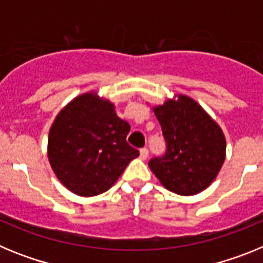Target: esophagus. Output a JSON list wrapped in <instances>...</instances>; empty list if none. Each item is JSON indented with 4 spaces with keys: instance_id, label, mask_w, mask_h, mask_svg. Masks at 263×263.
<instances>
[{
    "instance_id": "34e87169",
    "label": "esophagus",
    "mask_w": 263,
    "mask_h": 263,
    "mask_svg": "<svg viewBox=\"0 0 263 263\" xmlns=\"http://www.w3.org/2000/svg\"><path fill=\"white\" fill-rule=\"evenodd\" d=\"M147 157H148L147 148H146V147L141 148V150H139V158H141L142 160H145V159H147Z\"/></svg>"
}]
</instances>
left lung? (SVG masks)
Segmentation results:
<instances>
[{"instance_id": "1", "label": "left lung", "mask_w": 263, "mask_h": 263, "mask_svg": "<svg viewBox=\"0 0 263 263\" xmlns=\"http://www.w3.org/2000/svg\"><path fill=\"white\" fill-rule=\"evenodd\" d=\"M159 121L166 154L148 162L164 188L183 196L204 191L225 160L227 142L221 127L191 97L178 95L153 108Z\"/></svg>"}]
</instances>
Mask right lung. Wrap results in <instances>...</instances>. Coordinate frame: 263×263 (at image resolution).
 <instances>
[{
	"label": "right lung",
	"instance_id": "1",
	"mask_svg": "<svg viewBox=\"0 0 263 263\" xmlns=\"http://www.w3.org/2000/svg\"><path fill=\"white\" fill-rule=\"evenodd\" d=\"M129 132L130 125L116 115L109 100L95 92L80 95L51 125L47 154L53 173L79 196L108 191L139 155L126 142Z\"/></svg>",
	"mask_w": 263,
	"mask_h": 263
}]
</instances>
